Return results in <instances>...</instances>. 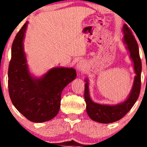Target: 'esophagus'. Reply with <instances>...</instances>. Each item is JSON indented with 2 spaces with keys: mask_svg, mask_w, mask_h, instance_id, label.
Segmentation results:
<instances>
[{
  "mask_svg": "<svg viewBox=\"0 0 147 147\" xmlns=\"http://www.w3.org/2000/svg\"><path fill=\"white\" fill-rule=\"evenodd\" d=\"M77 68L79 70H83L85 68V63H84V61H79L77 64Z\"/></svg>",
  "mask_w": 147,
  "mask_h": 147,
  "instance_id": "obj_1",
  "label": "esophagus"
}]
</instances>
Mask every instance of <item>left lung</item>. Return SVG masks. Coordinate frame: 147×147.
<instances>
[{
	"label": "left lung",
	"instance_id": "left-lung-1",
	"mask_svg": "<svg viewBox=\"0 0 147 147\" xmlns=\"http://www.w3.org/2000/svg\"><path fill=\"white\" fill-rule=\"evenodd\" d=\"M122 30L124 34V41L127 45L130 56L133 61L135 72L136 73L132 90L129 97L125 102L116 106L101 105L96 104L91 100L89 95L88 84V82L85 84L84 98L86 104L87 113L92 120L102 124L113 123L122 119L131 110L138 99L140 92L142 62L140 57L139 48L132 31L127 25H124Z\"/></svg>",
	"mask_w": 147,
	"mask_h": 147
}]
</instances>
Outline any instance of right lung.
Instances as JSON below:
<instances>
[{"mask_svg":"<svg viewBox=\"0 0 147 147\" xmlns=\"http://www.w3.org/2000/svg\"><path fill=\"white\" fill-rule=\"evenodd\" d=\"M27 23L15 37L8 68V89L13 105L33 122L50 120L58 114L63 89L76 78L74 68H52L41 79L30 75L23 52Z\"/></svg>","mask_w":147,"mask_h":147,"instance_id":"obj_1","label":"right lung"}]
</instances>
